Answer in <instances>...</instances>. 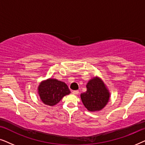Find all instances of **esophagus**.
<instances>
[{
	"instance_id": "34e87169",
	"label": "esophagus",
	"mask_w": 145,
	"mask_h": 145,
	"mask_svg": "<svg viewBox=\"0 0 145 145\" xmlns=\"http://www.w3.org/2000/svg\"><path fill=\"white\" fill-rule=\"evenodd\" d=\"M78 93H79V92H78V90H74V91H72V94H74V95L78 94Z\"/></svg>"
}]
</instances>
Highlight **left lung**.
I'll return each instance as SVG.
<instances>
[{
  "label": "left lung",
  "mask_w": 145,
  "mask_h": 145,
  "mask_svg": "<svg viewBox=\"0 0 145 145\" xmlns=\"http://www.w3.org/2000/svg\"><path fill=\"white\" fill-rule=\"evenodd\" d=\"M87 90L80 94L84 106L90 112L100 111L106 106L110 94L102 79L94 77L86 84Z\"/></svg>",
  "instance_id": "8db88e82"
}]
</instances>
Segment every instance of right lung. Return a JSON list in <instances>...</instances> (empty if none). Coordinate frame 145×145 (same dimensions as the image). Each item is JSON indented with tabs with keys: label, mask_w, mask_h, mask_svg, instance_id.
Listing matches in <instances>:
<instances>
[{
	"label": "right lung",
	"mask_w": 145,
	"mask_h": 145,
	"mask_svg": "<svg viewBox=\"0 0 145 145\" xmlns=\"http://www.w3.org/2000/svg\"><path fill=\"white\" fill-rule=\"evenodd\" d=\"M71 93L68 86L64 82L55 78L42 81L38 86V94L43 104L53 106L61 99Z\"/></svg>",
	"instance_id": "1"
}]
</instances>
